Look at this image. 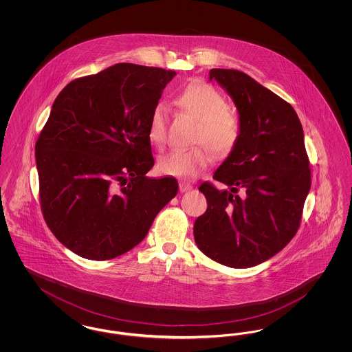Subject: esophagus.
I'll use <instances>...</instances> for the list:
<instances>
[{"label": "esophagus", "instance_id": "esophagus-1", "mask_svg": "<svg viewBox=\"0 0 352 352\" xmlns=\"http://www.w3.org/2000/svg\"><path fill=\"white\" fill-rule=\"evenodd\" d=\"M192 188V186L190 184H186V182H181L179 184V191L181 192H186V191H188V190H191Z\"/></svg>", "mask_w": 352, "mask_h": 352}]
</instances>
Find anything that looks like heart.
<instances>
[{"label":"heart","instance_id":"b5f03b06","mask_svg":"<svg viewBox=\"0 0 352 352\" xmlns=\"http://www.w3.org/2000/svg\"><path fill=\"white\" fill-rule=\"evenodd\" d=\"M175 102L198 121L199 129L195 142L206 144L219 157H226L234 151L240 138V124L224 96L208 84L187 85L175 98ZM168 107L157 102L149 118V138L155 145L166 140ZM209 149V150H210ZM206 146L192 149H174L164 154L158 161V170L165 175L179 178H194L207 168L214 155Z\"/></svg>","mask_w":352,"mask_h":352}]
</instances>
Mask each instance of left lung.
<instances>
[{"mask_svg": "<svg viewBox=\"0 0 352 352\" xmlns=\"http://www.w3.org/2000/svg\"><path fill=\"white\" fill-rule=\"evenodd\" d=\"M212 79L234 100L240 138L214 173L230 190L199 187L207 211L195 220L194 239L219 264L251 268L281 251L300 227L311 186L303 129L289 102L247 74L212 68Z\"/></svg>", "mask_w": 352, "mask_h": 352, "instance_id": "left-lung-1", "label": "left lung"}]
</instances>
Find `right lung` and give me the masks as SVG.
I'll list each match as a JSON object with an SVG mask.
<instances>
[{
	"instance_id": "add662e5",
	"label": "right lung",
	"mask_w": 352,
	"mask_h": 352,
	"mask_svg": "<svg viewBox=\"0 0 352 352\" xmlns=\"http://www.w3.org/2000/svg\"><path fill=\"white\" fill-rule=\"evenodd\" d=\"M175 71L118 63L72 80L35 144L39 198L51 232L88 260L140 244L178 192L174 177L149 178L151 109Z\"/></svg>"
}]
</instances>
